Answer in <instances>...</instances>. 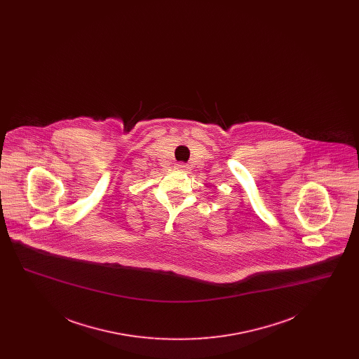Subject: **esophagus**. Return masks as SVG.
<instances>
[{"mask_svg": "<svg viewBox=\"0 0 359 359\" xmlns=\"http://www.w3.org/2000/svg\"><path fill=\"white\" fill-rule=\"evenodd\" d=\"M177 168H179V170H182V171H188V170H189V167H188L187 164H184V163L177 164Z\"/></svg>", "mask_w": 359, "mask_h": 359, "instance_id": "esophagus-1", "label": "esophagus"}]
</instances>
